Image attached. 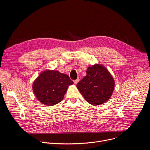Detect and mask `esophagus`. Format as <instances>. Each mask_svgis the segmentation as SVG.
<instances>
[{
    "label": "esophagus",
    "instance_id": "esophagus-1",
    "mask_svg": "<svg viewBox=\"0 0 150 150\" xmlns=\"http://www.w3.org/2000/svg\"><path fill=\"white\" fill-rule=\"evenodd\" d=\"M79 81V78H78V79L74 80V83L76 85V84L78 83V82Z\"/></svg>",
    "mask_w": 150,
    "mask_h": 150
}]
</instances>
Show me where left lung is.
Returning <instances> with one entry per match:
<instances>
[{"mask_svg":"<svg viewBox=\"0 0 150 150\" xmlns=\"http://www.w3.org/2000/svg\"><path fill=\"white\" fill-rule=\"evenodd\" d=\"M76 87L88 103L98 105L110 99L114 90L115 81L108 69L96 63L88 67L86 76L77 83Z\"/></svg>","mask_w":150,"mask_h":150,"instance_id":"obj_1","label":"left lung"}]
</instances>
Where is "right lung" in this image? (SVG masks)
<instances>
[{
    "mask_svg": "<svg viewBox=\"0 0 150 150\" xmlns=\"http://www.w3.org/2000/svg\"><path fill=\"white\" fill-rule=\"evenodd\" d=\"M73 83L68 75L57 71L46 70L35 79L33 90L39 101L52 106L63 100L69 86Z\"/></svg>",
    "mask_w": 150,
    "mask_h": 150,
    "instance_id": "add662e5",
    "label": "right lung"
}]
</instances>
